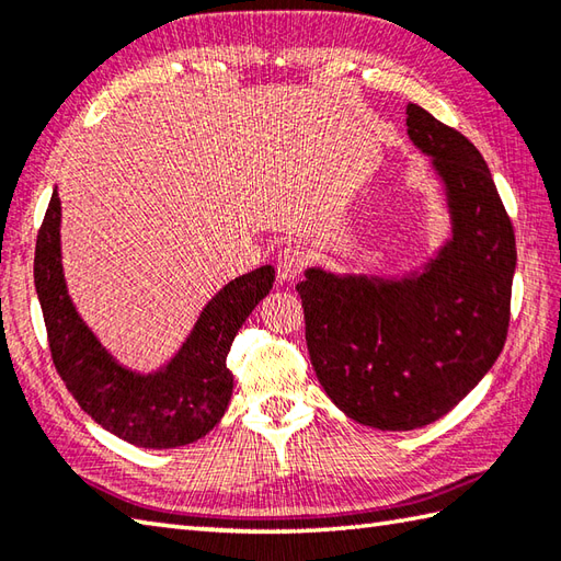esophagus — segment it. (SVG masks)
Instances as JSON below:
<instances>
[{
	"mask_svg": "<svg viewBox=\"0 0 561 561\" xmlns=\"http://www.w3.org/2000/svg\"><path fill=\"white\" fill-rule=\"evenodd\" d=\"M306 267V253L301 248L296 245H287L279 250L277 255V277L279 282H291L299 277Z\"/></svg>",
	"mask_w": 561,
	"mask_h": 561,
	"instance_id": "1",
	"label": "esophagus"
}]
</instances>
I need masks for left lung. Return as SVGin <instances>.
Returning a JSON list of instances; mask_svg holds the SVG:
<instances>
[{"label": "left lung", "instance_id": "left-lung-1", "mask_svg": "<svg viewBox=\"0 0 561 561\" xmlns=\"http://www.w3.org/2000/svg\"><path fill=\"white\" fill-rule=\"evenodd\" d=\"M408 135L446 187L453 236L402 279L306 270L296 284L320 386L354 422L410 432L448 414L502 354L516 236L482 153L408 105Z\"/></svg>", "mask_w": 561, "mask_h": 561}]
</instances>
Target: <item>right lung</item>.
Instances as JSON below:
<instances>
[{
  "mask_svg": "<svg viewBox=\"0 0 561 561\" xmlns=\"http://www.w3.org/2000/svg\"><path fill=\"white\" fill-rule=\"evenodd\" d=\"M33 277L53 364L79 408L127 444L175 448L211 432L229 408L233 376L226 354L245 318L270 294L274 267L262 265L226 284L199 313L181 352L149 376L117 364L69 299L59 260L57 190L35 241Z\"/></svg>",
  "mask_w": 561,
  "mask_h": 561,
  "instance_id": "right-lung-1",
  "label": "right lung"
}]
</instances>
